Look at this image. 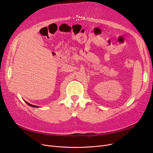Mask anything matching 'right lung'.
Returning <instances> with one entry per match:
<instances>
[{"instance_id": "1", "label": "right lung", "mask_w": 153, "mask_h": 153, "mask_svg": "<svg viewBox=\"0 0 153 153\" xmlns=\"http://www.w3.org/2000/svg\"><path fill=\"white\" fill-rule=\"evenodd\" d=\"M26 102V101H25ZM26 103L27 104V105H29V106H32V107H38V106H35V105H31V104H30V103H29L28 102H26Z\"/></svg>"}]
</instances>
